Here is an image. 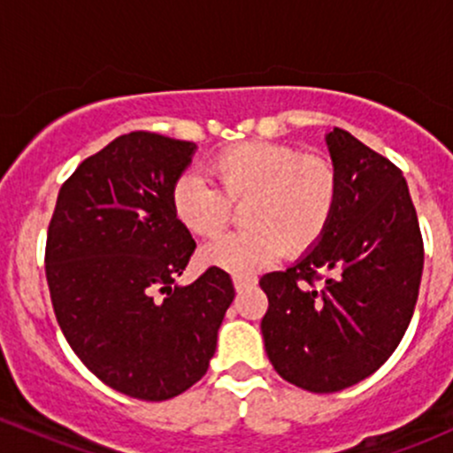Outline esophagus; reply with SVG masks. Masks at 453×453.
Listing matches in <instances>:
<instances>
[{
	"label": "esophagus",
	"instance_id": "1",
	"mask_svg": "<svg viewBox=\"0 0 453 453\" xmlns=\"http://www.w3.org/2000/svg\"><path fill=\"white\" fill-rule=\"evenodd\" d=\"M232 282H234V288L241 293V290L254 287L256 278H250V275H234V278H232Z\"/></svg>",
	"mask_w": 453,
	"mask_h": 453
}]
</instances>
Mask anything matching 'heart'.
<instances>
[{
    "instance_id": "1",
    "label": "heart",
    "mask_w": 453,
    "mask_h": 453,
    "mask_svg": "<svg viewBox=\"0 0 453 453\" xmlns=\"http://www.w3.org/2000/svg\"><path fill=\"white\" fill-rule=\"evenodd\" d=\"M214 188L193 173L171 187V211L190 234L212 239L242 206L245 230L221 236L199 251V263L251 275L287 251L303 256L326 236L336 203L339 173L321 156H302L278 142H239L208 165Z\"/></svg>"
}]
</instances>
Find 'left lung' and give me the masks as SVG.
Segmentation results:
<instances>
[{"label":"left lung","mask_w":453,"mask_h":453,"mask_svg":"<svg viewBox=\"0 0 453 453\" xmlns=\"http://www.w3.org/2000/svg\"><path fill=\"white\" fill-rule=\"evenodd\" d=\"M339 203L326 236L287 271L260 278V323L273 369L311 393L369 378L408 330L423 239L402 171L349 132L326 134Z\"/></svg>","instance_id":"obj_1"}]
</instances>
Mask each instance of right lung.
<instances>
[{"mask_svg": "<svg viewBox=\"0 0 453 453\" xmlns=\"http://www.w3.org/2000/svg\"><path fill=\"white\" fill-rule=\"evenodd\" d=\"M195 150L154 132L119 136L63 184L47 230V284L66 342L104 384L145 402L202 380L234 299L214 266L175 284L195 241L169 195Z\"/></svg>", "mask_w": 453, "mask_h": 453, "instance_id": "add662e5", "label": "right lung"}]
</instances>
